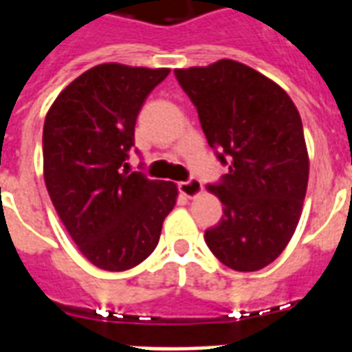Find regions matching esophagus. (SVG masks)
I'll return each instance as SVG.
<instances>
[{"instance_id": "obj_1", "label": "esophagus", "mask_w": 352, "mask_h": 352, "mask_svg": "<svg viewBox=\"0 0 352 352\" xmlns=\"http://www.w3.org/2000/svg\"><path fill=\"white\" fill-rule=\"evenodd\" d=\"M179 192H181L182 195H186V197H195V195H199V193L203 192V184H201L199 179L192 177V179H188V181L179 182Z\"/></svg>"}]
</instances>
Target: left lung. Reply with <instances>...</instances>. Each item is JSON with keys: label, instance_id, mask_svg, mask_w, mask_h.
I'll return each instance as SVG.
<instances>
[{"label": "left lung", "instance_id": "left-lung-1", "mask_svg": "<svg viewBox=\"0 0 352 352\" xmlns=\"http://www.w3.org/2000/svg\"><path fill=\"white\" fill-rule=\"evenodd\" d=\"M197 107L210 148L228 173L208 190L223 217L204 232L214 256L237 272L267 267L289 245L309 182L303 124L294 102L245 63L175 69Z\"/></svg>", "mask_w": 352, "mask_h": 352}]
</instances>
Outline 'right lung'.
Listing matches in <instances>:
<instances>
[{
    "instance_id": "1",
    "label": "right lung",
    "mask_w": 352,
    "mask_h": 352,
    "mask_svg": "<svg viewBox=\"0 0 352 352\" xmlns=\"http://www.w3.org/2000/svg\"><path fill=\"white\" fill-rule=\"evenodd\" d=\"M168 74L170 69L102 63L71 82L47 113V192L80 252L102 270L142 263L175 206L173 182L126 170L138 113Z\"/></svg>"
}]
</instances>
